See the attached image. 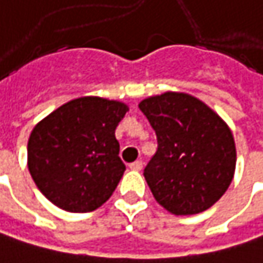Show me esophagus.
I'll list each match as a JSON object with an SVG mask.
<instances>
[{
    "mask_svg": "<svg viewBox=\"0 0 263 263\" xmlns=\"http://www.w3.org/2000/svg\"><path fill=\"white\" fill-rule=\"evenodd\" d=\"M129 168L132 171H141L143 170V162L141 161H135V162L129 163Z\"/></svg>",
    "mask_w": 263,
    "mask_h": 263,
    "instance_id": "34e87169",
    "label": "esophagus"
}]
</instances>
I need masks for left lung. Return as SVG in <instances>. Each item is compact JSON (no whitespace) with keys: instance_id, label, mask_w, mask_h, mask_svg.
<instances>
[{"instance_id":"obj_1","label":"left lung","mask_w":263,"mask_h":263,"mask_svg":"<svg viewBox=\"0 0 263 263\" xmlns=\"http://www.w3.org/2000/svg\"><path fill=\"white\" fill-rule=\"evenodd\" d=\"M138 107L158 137V150L144 168L155 199L176 216L209 210L235 173L237 148L228 123L184 92L148 97Z\"/></svg>"}]
</instances>
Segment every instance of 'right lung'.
Listing matches in <instances>:
<instances>
[{
  "instance_id": "obj_1",
  "label": "right lung",
  "mask_w": 263,
  "mask_h": 263,
  "mask_svg": "<svg viewBox=\"0 0 263 263\" xmlns=\"http://www.w3.org/2000/svg\"><path fill=\"white\" fill-rule=\"evenodd\" d=\"M128 110L120 101L82 97L34 126L28 140V170L53 205L89 213L108 201L126 170L115 132Z\"/></svg>"
}]
</instances>
